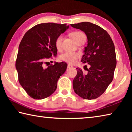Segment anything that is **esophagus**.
I'll use <instances>...</instances> for the list:
<instances>
[{
    "label": "esophagus",
    "mask_w": 132,
    "mask_h": 132,
    "mask_svg": "<svg viewBox=\"0 0 132 132\" xmlns=\"http://www.w3.org/2000/svg\"><path fill=\"white\" fill-rule=\"evenodd\" d=\"M72 66L71 65H70V64H68V68H72Z\"/></svg>",
    "instance_id": "obj_1"
}]
</instances>
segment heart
I'll return each mask as SVG.
<instances>
[{
	"label": "heart",
	"instance_id": "obj_1",
	"mask_svg": "<svg viewBox=\"0 0 132 132\" xmlns=\"http://www.w3.org/2000/svg\"><path fill=\"white\" fill-rule=\"evenodd\" d=\"M71 37L76 41L79 39L82 36H85L84 33L80 31H75L71 34ZM62 41H63V35H60L57 37L55 41V45L57 50L61 48ZM80 57V55L78 53L73 52H67L63 53L60 56V59L64 62H68L69 63H74L77 61L78 58Z\"/></svg>",
	"mask_w": 132,
	"mask_h": 132
}]
</instances>
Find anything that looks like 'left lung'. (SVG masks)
Returning a JSON list of instances; mask_svg holds the SVG:
<instances>
[{"instance_id": "left-lung-1", "label": "left lung", "mask_w": 132, "mask_h": 132, "mask_svg": "<svg viewBox=\"0 0 132 132\" xmlns=\"http://www.w3.org/2000/svg\"><path fill=\"white\" fill-rule=\"evenodd\" d=\"M71 26L84 31L87 35L88 44L84 48L81 62L90 65L87 69V75L83 74L81 69H76L73 89L83 99H95L105 91L113 80L117 66L114 44L108 33L96 24L82 22Z\"/></svg>"}]
</instances>
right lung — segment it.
<instances>
[{
  "instance_id": "add662e5",
  "label": "right lung",
  "mask_w": 132,
  "mask_h": 132,
  "mask_svg": "<svg viewBox=\"0 0 132 132\" xmlns=\"http://www.w3.org/2000/svg\"><path fill=\"white\" fill-rule=\"evenodd\" d=\"M69 28L66 24H37L24 34L19 45L15 68L19 81L27 94L35 100L50 97L57 88L60 76L65 72V62L51 64L44 69L45 60L56 56L55 41Z\"/></svg>"
}]
</instances>
